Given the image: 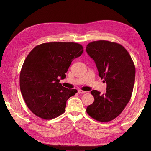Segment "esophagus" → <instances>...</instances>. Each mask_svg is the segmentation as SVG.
<instances>
[{
	"label": "esophagus",
	"mask_w": 151,
	"mask_h": 151,
	"mask_svg": "<svg viewBox=\"0 0 151 151\" xmlns=\"http://www.w3.org/2000/svg\"><path fill=\"white\" fill-rule=\"evenodd\" d=\"M78 93H85L86 92V91H82V90H81V89H80V90H78Z\"/></svg>",
	"instance_id": "obj_1"
}]
</instances>
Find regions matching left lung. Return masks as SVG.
Returning a JSON list of instances; mask_svg holds the SVG:
<instances>
[{"label": "left lung", "mask_w": 151, "mask_h": 151, "mask_svg": "<svg viewBox=\"0 0 151 151\" xmlns=\"http://www.w3.org/2000/svg\"><path fill=\"white\" fill-rule=\"evenodd\" d=\"M86 52L96 63L99 76L106 83V92L93 90L92 104L86 112L100 122H109L119 115L129 102L135 78V67L128 51L121 45L106 40L94 41Z\"/></svg>", "instance_id": "1"}]
</instances>
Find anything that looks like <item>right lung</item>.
I'll return each instance as SVG.
<instances>
[{
  "label": "right lung",
  "instance_id": "add662e5",
  "mask_svg": "<svg viewBox=\"0 0 151 151\" xmlns=\"http://www.w3.org/2000/svg\"><path fill=\"white\" fill-rule=\"evenodd\" d=\"M80 44L50 42L37 45L28 54L19 76L20 89L35 116L50 120L65 112L67 100L78 92L59 83L72 60L83 52Z\"/></svg>",
  "mask_w": 151,
  "mask_h": 151
}]
</instances>
